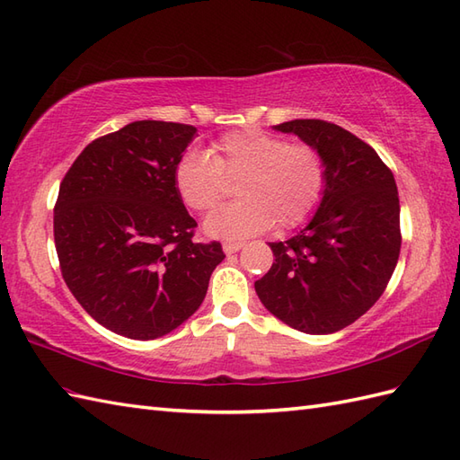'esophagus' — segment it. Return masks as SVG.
Wrapping results in <instances>:
<instances>
[{
    "instance_id": "esophagus-1",
    "label": "esophagus",
    "mask_w": 460,
    "mask_h": 460,
    "mask_svg": "<svg viewBox=\"0 0 460 460\" xmlns=\"http://www.w3.org/2000/svg\"><path fill=\"white\" fill-rule=\"evenodd\" d=\"M242 248H243L242 242H224V243H222L224 253H236V252H240Z\"/></svg>"
}]
</instances>
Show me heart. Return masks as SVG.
<instances>
[{
	"mask_svg": "<svg viewBox=\"0 0 460 460\" xmlns=\"http://www.w3.org/2000/svg\"><path fill=\"white\" fill-rule=\"evenodd\" d=\"M227 179H240L236 203L224 205L205 218L210 238L243 240L269 230L275 220L283 228L298 226L318 208L326 170L320 154L306 144H290L279 134L242 128L224 134L205 152H187L175 165L179 197L193 210L215 207Z\"/></svg>",
	"mask_w": 460,
	"mask_h": 460,
	"instance_id": "b5f03b06",
	"label": "heart"
}]
</instances>
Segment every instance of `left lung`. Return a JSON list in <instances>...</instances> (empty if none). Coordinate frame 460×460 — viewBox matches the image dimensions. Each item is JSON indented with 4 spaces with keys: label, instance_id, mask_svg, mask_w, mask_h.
I'll return each instance as SVG.
<instances>
[{
    "label": "left lung",
    "instance_id": "8db88e82",
    "mask_svg": "<svg viewBox=\"0 0 460 460\" xmlns=\"http://www.w3.org/2000/svg\"><path fill=\"white\" fill-rule=\"evenodd\" d=\"M312 146L326 189L310 222L293 238L269 242L275 261L255 281L263 306L305 333L340 332L385 293L400 255L394 175L355 134L316 119L273 127Z\"/></svg>",
    "mask_w": 460,
    "mask_h": 460
}]
</instances>
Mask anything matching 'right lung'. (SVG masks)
Instances as JSON below:
<instances>
[{"label": "right lung", "mask_w": 460, "mask_h": 460, "mask_svg": "<svg viewBox=\"0 0 460 460\" xmlns=\"http://www.w3.org/2000/svg\"><path fill=\"white\" fill-rule=\"evenodd\" d=\"M197 137L191 125L134 120L77 155L54 207V243L66 285L101 326L130 340L173 332L203 305L224 260L195 243L197 222L173 173Z\"/></svg>", "instance_id": "obj_1"}]
</instances>
